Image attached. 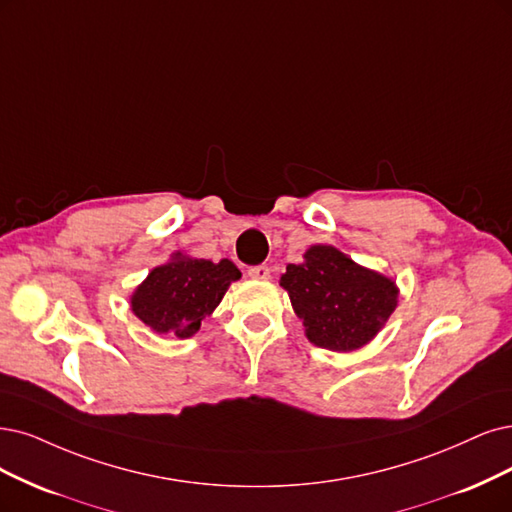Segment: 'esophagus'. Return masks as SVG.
Returning a JSON list of instances; mask_svg holds the SVG:
<instances>
[{
    "mask_svg": "<svg viewBox=\"0 0 512 512\" xmlns=\"http://www.w3.org/2000/svg\"><path fill=\"white\" fill-rule=\"evenodd\" d=\"M249 276L255 280H268L270 268L268 266H253V268H249Z\"/></svg>",
    "mask_w": 512,
    "mask_h": 512,
    "instance_id": "esophagus-1",
    "label": "esophagus"
}]
</instances>
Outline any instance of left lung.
<instances>
[{"instance_id":"left-lung-1","label":"left lung","mask_w":512,"mask_h":512,"mask_svg":"<svg viewBox=\"0 0 512 512\" xmlns=\"http://www.w3.org/2000/svg\"><path fill=\"white\" fill-rule=\"evenodd\" d=\"M280 285L312 344L350 352L365 346L396 308L394 282L339 253L316 244L301 263H289Z\"/></svg>"}]
</instances>
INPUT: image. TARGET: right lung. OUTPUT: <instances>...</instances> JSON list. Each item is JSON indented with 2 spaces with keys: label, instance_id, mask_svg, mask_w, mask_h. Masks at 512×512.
Returning <instances> with one entry per match:
<instances>
[{
  "label": "right lung",
  "instance_id": "right-lung-1",
  "mask_svg": "<svg viewBox=\"0 0 512 512\" xmlns=\"http://www.w3.org/2000/svg\"><path fill=\"white\" fill-rule=\"evenodd\" d=\"M238 278L240 270L232 261L213 263L177 253L166 266L149 272L132 295V312L156 333L187 339Z\"/></svg>",
  "mask_w": 512,
  "mask_h": 512
}]
</instances>
